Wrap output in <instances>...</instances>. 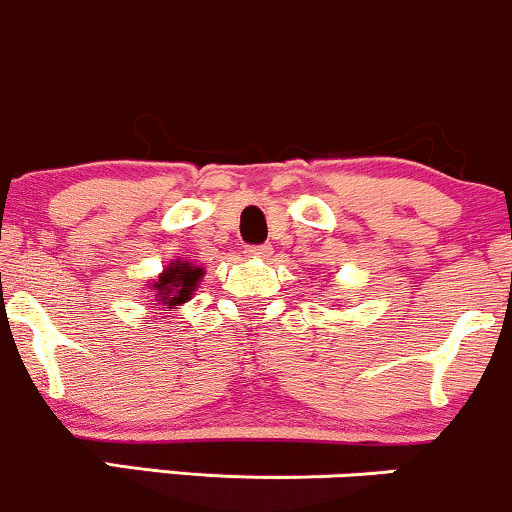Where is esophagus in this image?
<instances>
[{
	"instance_id": "obj_1",
	"label": "esophagus",
	"mask_w": 512,
	"mask_h": 512,
	"mask_svg": "<svg viewBox=\"0 0 512 512\" xmlns=\"http://www.w3.org/2000/svg\"><path fill=\"white\" fill-rule=\"evenodd\" d=\"M246 258H266L271 256V246L268 244H261V246H246Z\"/></svg>"
}]
</instances>
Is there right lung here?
Masks as SVG:
<instances>
[{"mask_svg":"<svg viewBox=\"0 0 512 512\" xmlns=\"http://www.w3.org/2000/svg\"><path fill=\"white\" fill-rule=\"evenodd\" d=\"M205 271L200 266H195L191 261H171L169 266L159 273L157 280H152V292L154 300L162 304L164 309H179L183 302L191 300V295L198 287L200 278H203Z\"/></svg>","mask_w":512,"mask_h":512,"instance_id":"add662e5","label":"right lung"}]
</instances>
